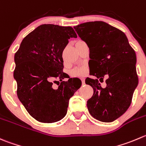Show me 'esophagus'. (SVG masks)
Here are the masks:
<instances>
[{
	"mask_svg": "<svg viewBox=\"0 0 146 146\" xmlns=\"http://www.w3.org/2000/svg\"><path fill=\"white\" fill-rule=\"evenodd\" d=\"M81 80H82V84H83V85H85V84H86V83H85V79L83 78H81Z\"/></svg>",
	"mask_w": 146,
	"mask_h": 146,
	"instance_id": "1",
	"label": "esophagus"
}]
</instances>
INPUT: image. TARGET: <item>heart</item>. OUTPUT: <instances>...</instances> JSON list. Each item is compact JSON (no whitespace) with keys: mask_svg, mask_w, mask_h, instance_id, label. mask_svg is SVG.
Returning a JSON list of instances; mask_svg holds the SVG:
<instances>
[{"mask_svg":"<svg viewBox=\"0 0 146 146\" xmlns=\"http://www.w3.org/2000/svg\"><path fill=\"white\" fill-rule=\"evenodd\" d=\"M86 68L84 67H81V68H76L73 70V73L75 75H83L86 73Z\"/></svg>","mask_w":146,"mask_h":146,"instance_id":"obj_1","label":"heart"}]
</instances>
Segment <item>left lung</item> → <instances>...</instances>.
I'll return each mask as SVG.
<instances>
[{
  "label": "left lung",
  "mask_w": 146,
  "mask_h": 146,
  "mask_svg": "<svg viewBox=\"0 0 146 146\" xmlns=\"http://www.w3.org/2000/svg\"><path fill=\"white\" fill-rule=\"evenodd\" d=\"M74 29L88 46L90 74L96 77L86 79L93 89L87 101L89 113L102 122H112L128 110L138 84L136 55L125 34L103 21L84 23ZM106 74L103 89L100 83Z\"/></svg>",
  "instance_id": "8db88e82"
}]
</instances>
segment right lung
I'll return each mask as SVG.
<instances>
[{"mask_svg": "<svg viewBox=\"0 0 146 146\" xmlns=\"http://www.w3.org/2000/svg\"><path fill=\"white\" fill-rule=\"evenodd\" d=\"M70 38H77L70 26L43 24L22 40L15 53L13 76L17 95L28 113L41 123L57 122L67 113L69 99L81 86L78 78L63 73V51ZM61 81L53 89L52 80Z\"/></svg>", "mask_w": 146, "mask_h": 146, "instance_id": "add662e5", "label": "right lung"}]
</instances>
